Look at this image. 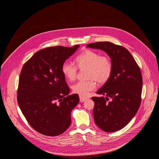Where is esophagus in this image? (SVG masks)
<instances>
[{
    "mask_svg": "<svg viewBox=\"0 0 159 159\" xmlns=\"http://www.w3.org/2000/svg\"><path fill=\"white\" fill-rule=\"evenodd\" d=\"M79 98H80V101L81 102H84L85 101H86V100L88 99L87 98H85V97H82V96H80Z\"/></svg>",
    "mask_w": 159,
    "mask_h": 159,
    "instance_id": "34e87169",
    "label": "esophagus"
}]
</instances>
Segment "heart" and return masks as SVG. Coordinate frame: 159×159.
<instances>
[{
	"mask_svg": "<svg viewBox=\"0 0 159 159\" xmlns=\"http://www.w3.org/2000/svg\"><path fill=\"white\" fill-rule=\"evenodd\" d=\"M75 65L65 61L61 66V72L64 77L69 81H74L79 69H87L86 81H80L72 86V91L80 96H87L96 87V81L101 84L106 83L111 77L113 64L107 55H101L94 50H85L79 54L74 60Z\"/></svg>",
	"mask_w": 159,
	"mask_h": 159,
	"instance_id": "heart-1",
	"label": "heart"
}]
</instances>
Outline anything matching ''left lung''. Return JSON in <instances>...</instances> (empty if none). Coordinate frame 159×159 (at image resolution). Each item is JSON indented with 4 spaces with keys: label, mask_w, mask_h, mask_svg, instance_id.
Here are the masks:
<instances>
[{
    "label": "left lung",
    "mask_w": 159,
    "mask_h": 159,
    "mask_svg": "<svg viewBox=\"0 0 159 159\" xmlns=\"http://www.w3.org/2000/svg\"><path fill=\"white\" fill-rule=\"evenodd\" d=\"M87 47L101 49L113 64L110 79L93 97L95 123L102 130L115 132L123 128L138 111L142 100V75L139 66L125 47L109 41L90 43Z\"/></svg>",
    "instance_id": "1"
}]
</instances>
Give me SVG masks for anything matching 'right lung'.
<instances>
[{
	"label": "right lung",
	"instance_id": "1",
	"mask_svg": "<svg viewBox=\"0 0 159 159\" xmlns=\"http://www.w3.org/2000/svg\"><path fill=\"white\" fill-rule=\"evenodd\" d=\"M79 47H47L36 52L22 66L17 100L30 126L38 133L55 137L71 124V111L79 95H69L70 89L61 66Z\"/></svg>",
	"mask_w": 159,
	"mask_h": 159
}]
</instances>
